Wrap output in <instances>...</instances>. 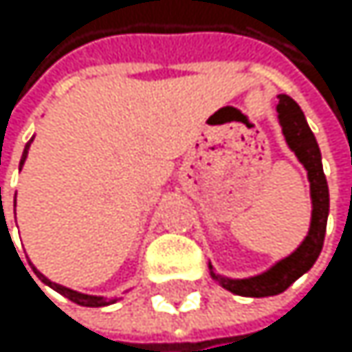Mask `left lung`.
<instances>
[{
    "mask_svg": "<svg viewBox=\"0 0 352 352\" xmlns=\"http://www.w3.org/2000/svg\"><path fill=\"white\" fill-rule=\"evenodd\" d=\"M278 118L280 126L285 133V139L289 147L296 152L300 162L308 170L310 179V194H313V223H310V232L306 241L300 245L296 253L289 258L278 262L272 270L253 276V278H243V280H226L219 278L221 285L236 296H247V298H266V296H276L285 292L296 278H300L306 270H310L319 258L325 241V226H327V213H329V192H327V182L321 166V152L315 141L313 131L308 129L306 118L298 103L280 94L278 97Z\"/></svg>",
    "mask_w": 352,
    "mask_h": 352,
    "instance_id": "left-lung-1",
    "label": "left lung"
}]
</instances>
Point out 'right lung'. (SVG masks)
<instances>
[{
	"label": "right lung",
	"mask_w": 352,
	"mask_h": 352,
	"mask_svg": "<svg viewBox=\"0 0 352 352\" xmlns=\"http://www.w3.org/2000/svg\"><path fill=\"white\" fill-rule=\"evenodd\" d=\"M27 152H29V143H27V147H25V152H23V160H21V166H23V162H25V158H27ZM35 270V268H33ZM35 274L42 278L46 285H50L52 289H56L58 294H63L65 298H69L72 302H76V304H80V306H107V304H111L113 300H109V302H105L103 298H97V296H86V294H78V292H72V289H67V287H63V285H58V283H52V280H48L44 274H39L37 270H35Z\"/></svg>",
	"instance_id": "1"
}]
</instances>
